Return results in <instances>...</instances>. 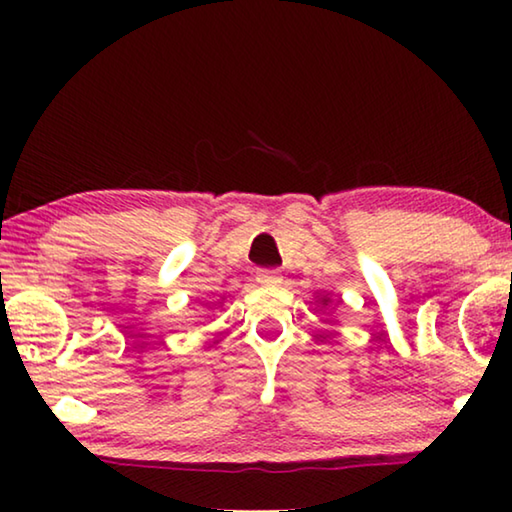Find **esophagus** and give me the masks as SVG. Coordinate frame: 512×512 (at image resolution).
I'll use <instances>...</instances> for the list:
<instances>
[{
    "label": "esophagus",
    "mask_w": 512,
    "mask_h": 512,
    "mask_svg": "<svg viewBox=\"0 0 512 512\" xmlns=\"http://www.w3.org/2000/svg\"><path fill=\"white\" fill-rule=\"evenodd\" d=\"M257 282L259 284H275V282H280V271H275V268H259V271H257Z\"/></svg>",
    "instance_id": "esophagus-1"
}]
</instances>
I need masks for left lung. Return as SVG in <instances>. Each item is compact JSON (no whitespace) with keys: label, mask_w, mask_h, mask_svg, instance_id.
Listing matches in <instances>:
<instances>
[{"label":"left lung","mask_w":512,"mask_h":512,"mask_svg":"<svg viewBox=\"0 0 512 512\" xmlns=\"http://www.w3.org/2000/svg\"><path fill=\"white\" fill-rule=\"evenodd\" d=\"M323 305H327V298H323Z\"/></svg>","instance_id":"left-lung-1"}]
</instances>
